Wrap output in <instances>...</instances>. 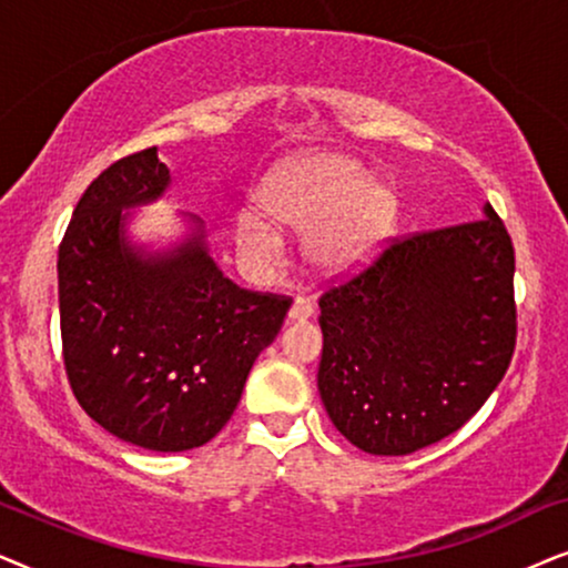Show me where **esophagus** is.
Listing matches in <instances>:
<instances>
[{"mask_svg":"<svg viewBox=\"0 0 568 568\" xmlns=\"http://www.w3.org/2000/svg\"><path fill=\"white\" fill-rule=\"evenodd\" d=\"M312 314H314L312 304H308L306 298H296V301H293V304H291L288 322H306Z\"/></svg>","mask_w":568,"mask_h":568,"instance_id":"esophagus-1","label":"esophagus"}]
</instances>
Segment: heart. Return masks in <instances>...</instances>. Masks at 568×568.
Returning a JSON list of instances; mask_svg holds the SVG:
<instances>
[{"label":"heart","mask_w":568,"mask_h":568,"mask_svg":"<svg viewBox=\"0 0 568 568\" xmlns=\"http://www.w3.org/2000/svg\"><path fill=\"white\" fill-rule=\"evenodd\" d=\"M262 213L236 221V248L254 270L280 262L275 225L306 233V260L324 277H347L379 254L397 223V194L368 169L339 153L291 158L260 192Z\"/></svg>","instance_id":"obj_1"}]
</instances>
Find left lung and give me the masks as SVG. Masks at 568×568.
Segmentation results:
<instances>
[{"label": "left lung", "instance_id": "1", "mask_svg": "<svg viewBox=\"0 0 568 568\" xmlns=\"http://www.w3.org/2000/svg\"><path fill=\"white\" fill-rule=\"evenodd\" d=\"M322 403L368 455H413L463 428L517 343L514 246L494 207L395 241L320 298Z\"/></svg>", "mask_w": 568, "mask_h": 568}]
</instances>
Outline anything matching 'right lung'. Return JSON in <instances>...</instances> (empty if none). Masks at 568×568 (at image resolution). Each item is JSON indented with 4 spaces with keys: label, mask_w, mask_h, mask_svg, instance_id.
<instances>
[{
    "label": "right lung",
    "mask_w": 568,
    "mask_h": 568,
    "mask_svg": "<svg viewBox=\"0 0 568 568\" xmlns=\"http://www.w3.org/2000/svg\"><path fill=\"white\" fill-rule=\"evenodd\" d=\"M169 186V165L148 148L85 189L59 246V320L82 410L134 447L186 452L231 420L291 298L223 277L196 217L169 252L132 244L130 213Z\"/></svg>",
    "instance_id": "add662e5"
}]
</instances>
